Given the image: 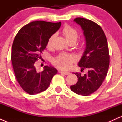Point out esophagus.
Segmentation results:
<instances>
[{"label": "esophagus", "instance_id": "34e87169", "mask_svg": "<svg viewBox=\"0 0 122 122\" xmlns=\"http://www.w3.org/2000/svg\"><path fill=\"white\" fill-rule=\"evenodd\" d=\"M60 72L61 73L64 74L65 75H69L70 74V72H68V71H60Z\"/></svg>", "mask_w": 122, "mask_h": 122}]
</instances>
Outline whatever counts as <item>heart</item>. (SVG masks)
I'll list each match as a JSON object with an SVG mask.
<instances>
[{
    "label": "heart",
    "instance_id": "b5f03b06",
    "mask_svg": "<svg viewBox=\"0 0 122 122\" xmlns=\"http://www.w3.org/2000/svg\"><path fill=\"white\" fill-rule=\"evenodd\" d=\"M62 34L68 42H76L78 38V31L75 28L66 25L64 27L62 30ZM54 35H52L48 39V46L50 47L52 44ZM74 61V57L68 54H61L56 56L54 60V64L55 66L62 70H67L71 66Z\"/></svg>",
    "mask_w": 122,
    "mask_h": 122
}]
</instances>
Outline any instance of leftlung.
Wrapping results in <instances>:
<instances>
[{
  "label": "left lung",
  "instance_id": "obj_1",
  "mask_svg": "<svg viewBox=\"0 0 122 122\" xmlns=\"http://www.w3.org/2000/svg\"><path fill=\"white\" fill-rule=\"evenodd\" d=\"M81 27L86 39V48L78 62L81 71L88 70L84 76L75 73L78 81L70 86L74 93L87 96L95 92L101 86L107 74L110 62L107 41L102 28L88 19L77 18L74 19Z\"/></svg>",
  "mask_w": 122,
  "mask_h": 122
}]
</instances>
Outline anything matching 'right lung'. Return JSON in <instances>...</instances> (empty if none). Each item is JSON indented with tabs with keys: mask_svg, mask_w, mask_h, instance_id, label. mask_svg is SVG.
Listing matches in <instances>:
<instances>
[{
	"mask_svg": "<svg viewBox=\"0 0 122 122\" xmlns=\"http://www.w3.org/2000/svg\"><path fill=\"white\" fill-rule=\"evenodd\" d=\"M61 25V22H32L22 27L15 38L11 56L12 66L18 83L28 94L34 95L47 89L57 73L56 68L47 66L38 72L34 63L41 58L40 54L46 48L49 38Z\"/></svg>",
	"mask_w": 122,
	"mask_h": 122,
	"instance_id": "right-lung-1",
	"label": "right lung"
}]
</instances>
